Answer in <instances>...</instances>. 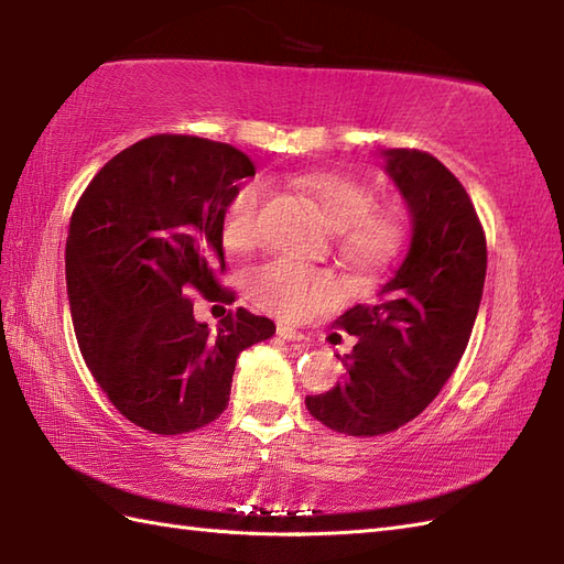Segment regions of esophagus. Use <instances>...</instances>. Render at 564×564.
<instances>
[{"label":"esophagus","mask_w":564,"mask_h":564,"mask_svg":"<svg viewBox=\"0 0 564 564\" xmlns=\"http://www.w3.org/2000/svg\"><path fill=\"white\" fill-rule=\"evenodd\" d=\"M275 334H279L281 339H285V341H307V334H303V332H297L295 327H291V325H281L275 327Z\"/></svg>","instance_id":"esophagus-1"}]
</instances>
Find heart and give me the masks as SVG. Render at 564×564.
<instances>
[{
	"label": "heart",
	"instance_id": "obj_1",
	"mask_svg": "<svg viewBox=\"0 0 564 564\" xmlns=\"http://www.w3.org/2000/svg\"><path fill=\"white\" fill-rule=\"evenodd\" d=\"M297 188L313 198L334 230L341 232L344 257L361 269L386 263L400 242L392 215L373 210V191L361 178L344 172H313L297 178ZM261 184L239 186L223 210V242L245 251L259 239ZM249 297L259 307L285 319H310L344 297L339 275L307 269L291 259L263 263L247 281Z\"/></svg>",
	"mask_w": 564,
	"mask_h": 564
}]
</instances>
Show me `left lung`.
Instances as JSON below:
<instances>
[{"instance_id": "8db88e82", "label": "left lung", "mask_w": 564, "mask_h": 564, "mask_svg": "<svg viewBox=\"0 0 564 564\" xmlns=\"http://www.w3.org/2000/svg\"><path fill=\"white\" fill-rule=\"evenodd\" d=\"M412 215V242L378 301L334 322L358 339L344 380L307 394L310 414L346 436H380L436 398L470 341L480 310L487 239L463 184L434 154L382 150Z\"/></svg>"}]
</instances>
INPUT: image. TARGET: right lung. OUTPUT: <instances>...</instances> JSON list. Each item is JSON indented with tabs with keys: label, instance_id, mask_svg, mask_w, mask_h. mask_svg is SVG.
I'll use <instances>...</instances> for the list:
<instances>
[{
	"label": "right lung",
	"instance_id": "obj_1",
	"mask_svg": "<svg viewBox=\"0 0 564 564\" xmlns=\"http://www.w3.org/2000/svg\"><path fill=\"white\" fill-rule=\"evenodd\" d=\"M254 172L225 142L152 135L106 162L69 218L65 273L79 351L116 410L152 434L218 419L237 356L275 332L245 307L227 310L210 332L188 297L235 303L218 281L220 225L239 178Z\"/></svg>",
	"mask_w": 564,
	"mask_h": 564
}]
</instances>
